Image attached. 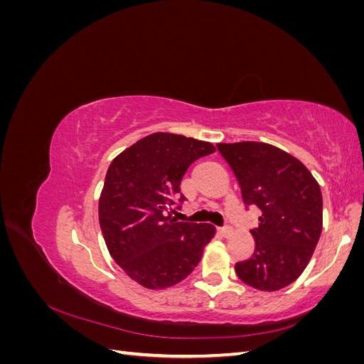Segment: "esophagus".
Returning <instances> with one entry per match:
<instances>
[{
    "instance_id": "esophagus-1",
    "label": "esophagus",
    "mask_w": 364,
    "mask_h": 364,
    "mask_svg": "<svg viewBox=\"0 0 364 364\" xmlns=\"http://www.w3.org/2000/svg\"><path fill=\"white\" fill-rule=\"evenodd\" d=\"M218 232L222 234V237H229L230 234H232V228L226 225V226H223V228H220Z\"/></svg>"
}]
</instances>
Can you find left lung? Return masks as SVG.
Instances as JSON below:
<instances>
[{"label": "left lung", "instance_id": "left-lung-1", "mask_svg": "<svg viewBox=\"0 0 364 364\" xmlns=\"http://www.w3.org/2000/svg\"><path fill=\"white\" fill-rule=\"evenodd\" d=\"M234 171L246 209L261 217L250 229L255 250L235 264L238 278L262 291H277L301 277L322 232L321 186L305 165L264 142L217 144Z\"/></svg>", "mask_w": 364, "mask_h": 364}]
</instances>
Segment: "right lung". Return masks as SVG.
Wrapping results in <instances>:
<instances>
[{"mask_svg":"<svg viewBox=\"0 0 364 364\" xmlns=\"http://www.w3.org/2000/svg\"><path fill=\"white\" fill-rule=\"evenodd\" d=\"M213 144L174 134L139 139L109 165L98 218L109 253L129 278L158 290L185 279L215 229L173 217L186 200L181 181Z\"/></svg>","mask_w":364,"mask_h":364,"instance_id":"1","label":"right lung"}]
</instances>
